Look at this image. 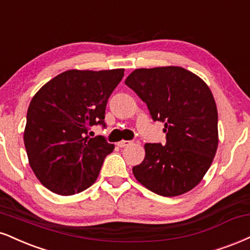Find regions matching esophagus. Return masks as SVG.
<instances>
[{
  "label": "esophagus",
  "instance_id": "obj_1",
  "mask_svg": "<svg viewBox=\"0 0 250 250\" xmlns=\"http://www.w3.org/2000/svg\"><path fill=\"white\" fill-rule=\"evenodd\" d=\"M131 142L130 141H125V140H122L120 141L119 143H117V146H120V148H125V146H128L129 144H130Z\"/></svg>",
  "mask_w": 250,
  "mask_h": 250
}]
</instances>
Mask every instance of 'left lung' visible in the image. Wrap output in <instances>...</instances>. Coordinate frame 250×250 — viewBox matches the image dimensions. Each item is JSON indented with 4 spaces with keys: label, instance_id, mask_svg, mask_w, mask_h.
Wrapping results in <instances>:
<instances>
[{
    "label": "left lung",
    "instance_id": "8db88e82",
    "mask_svg": "<svg viewBox=\"0 0 250 250\" xmlns=\"http://www.w3.org/2000/svg\"><path fill=\"white\" fill-rule=\"evenodd\" d=\"M125 85L146 102L154 121L164 122L167 142L146 143L133 167L141 184L163 197L192 190L211 167L218 148V110L208 86L178 66L138 68Z\"/></svg>",
    "mask_w": 250,
    "mask_h": 250
}]
</instances>
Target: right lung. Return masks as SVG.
Wrapping results in <instances>:
<instances>
[{
	"label": "right lung",
	"mask_w": 250,
	"mask_h": 250,
	"mask_svg": "<svg viewBox=\"0 0 250 250\" xmlns=\"http://www.w3.org/2000/svg\"><path fill=\"white\" fill-rule=\"evenodd\" d=\"M125 70L60 73L32 98L24 144L30 167L45 188L60 195L79 193L98 178L114 144L89 137V128L106 127L107 101Z\"/></svg>",
	"instance_id": "add662e5"
}]
</instances>
